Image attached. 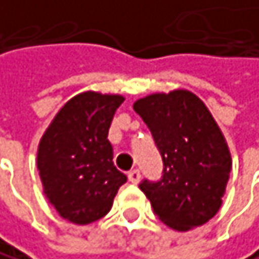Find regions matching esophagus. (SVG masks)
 <instances>
[{
	"label": "esophagus",
	"mask_w": 259,
	"mask_h": 259,
	"mask_svg": "<svg viewBox=\"0 0 259 259\" xmlns=\"http://www.w3.org/2000/svg\"><path fill=\"white\" fill-rule=\"evenodd\" d=\"M128 179H130V182H133V184H139V180H141L139 169H133V171H130L128 172Z\"/></svg>",
	"instance_id": "esophagus-1"
}]
</instances>
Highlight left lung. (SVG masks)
Segmentation results:
<instances>
[{"mask_svg":"<svg viewBox=\"0 0 259 259\" xmlns=\"http://www.w3.org/2000/svg\"><path fill=\"white\" fill-rule=\"evenodd\" d=\"M163 158L160 180H142L155 215L176 231L207 223L219 212L231 172L223 134L188 90L149 95L134 103Z\"/></svg>","mask_w":259,"mask_h":259,"instance_id":"1","label":"left lung"}]
</instances>
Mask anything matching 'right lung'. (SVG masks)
I'll use <instances>...</instances> for the list:
<instances>
[{
    "label": "right lung",
    "instance_id": "add662e5",
    "mask_svg": "<svg viewBox=\"0 0 259 259\" xmlns=\"http://www.w3.org/2000/svg\"><path fill=\"white\" fill-rule=\"evenodd\" d=\"M120 95L85 92L64 104L44 133L37 169L57 212L75 225L93 223L110 210L126 176L114 166L107 134Z\"/></svg>",
    "mask_w": 259,
    "mask_h": 259
}]
</instances>
